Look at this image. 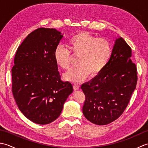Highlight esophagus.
Segmentation results:
<instances>
[{
  "instance_id": "34e87169",
  "label": "esophagus",
  "mask_w": 148,
  "mask_h": 148,
  "mask_svg": "<svg viewBox=\"0 0 148 148\" xmlns=\"http://www.w3.org/2000/svg\"><path fill=\"white\" fill-rule=\"evenodd\" d=\"M73 88H74V90H77L79 89V86L77 85V84H74Z\"/></svg>"
}]
</instances>
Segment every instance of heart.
<instances>
[{
  "mask_svg": "<svg viewBox=\"0 0 148 148\" xmlns=\"http://www.w3.org/2000/svg\"><path fill=\"white\" fill-rule=\"evenodd\" d=\"M69 48L74 55L78 56L76 67L64 74V78L72 83L84 81L89 76H96L108 64L112 55L111 43L105 38H97L86 32H80L69 39ZM57 64L65 70L71 66V51L58 45L54 52Z\"/></svg>",
  "mask_w": 148,
  "mask_h": 148,
  "instance_id": "b5f03b06",
  "label": "heart"
}]
</instances>
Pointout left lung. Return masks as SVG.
Returning <instances> with one entry per match:
<instances>
[{"label": "left lung", "mask_w": 148, "mask_h": 148, "mask_svg": "<svg viewBox=\"0 0 148 148\" xmlns=\"http://www.w3.org/2000/svg\"><path fill=\"white\" fill-rule=\"evenodd\" d=\"M131 56V48L125 40L116 39L105 68L81 85L86 97L83 114L92 123L109 124L126 109L137 82V68Z\"/></svg>", "instance_id": "1"}]
</instances>
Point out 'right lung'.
I'll return each instance as SVG.
<instances>
[{"label":"right lung","mask_w":148,"mask_h":148,"mask_svg":"<svg viewBox=\"0 0 148 148\" xmlns=\"http://www.w3.org/2000/svg\"><path fill=\"white\" fill-rule=\"evenodd\" d=\"M63 37L55 29L39 28L18 47L12 68V92L20 111L39 125L54 121L60 115L71 83L62 81L54 52Z\"/></svg>","instance_id":"1"}]
</instances>
